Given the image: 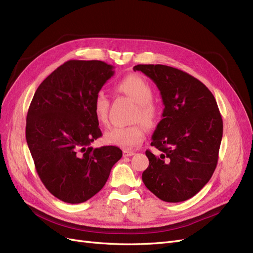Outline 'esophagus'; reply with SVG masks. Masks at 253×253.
Returning <instances> with one entry per match:
<instances>
[{"mask_svg":"<svg viewBox=\"0 0 253 253\" xmlns=\"http://www.w3.org/2000/svg\"><path fill=\"white\" fill-rule=\"evenodd\" d=\"M124 156L125 157H128V156H133L135 154L134 151H131V150H124Z\"/></svg>","mask_w":253,"mask_h":253,"instance_id":"34e87169","label":"esophagus"}]
</instances>
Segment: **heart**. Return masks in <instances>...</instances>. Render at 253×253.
<instances>
[{"instance_id":"1","label":"heart","mask_w":253,"mask_h":253,"mask_svg":"<svg viewBox=\"0 0 253 253\" xmlns=\"http://www.w3.org/2000/svg\"><path fill=\"white\" fill-rule=\"evenodd\" d=\"M118 89L138 104L133 121H140L149 128L154 127L158 121L159 109L152 100L154 94L149 82L138 75H129L118 83ZM109 110L110 98L103 90L97 91L93 100V111L99 122L108 124ZM104 140L120 148L132 149L144 140V128L139 124L113 127L105 133Z\"/></svg>"}]
</instances>
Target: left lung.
I'll return each instance as SVG.
<instances>
[{"label": "left lung", "mask_w": 253, "mask_h": 253, "mask_svg": "<svg viewBox=\"0 0 253 253\" xmlns=\"http://www.w3.org/2000/svg\"><path fill=\"white\" fill-rule=\"evenodd\" d=\"M133 70L157 85L165 109L152 136L158 156L145 151L149 167L142 181L168 203L197 194L215 170L223 137V119L213 94L186 72L162 64H138Z\"/></svg>", "instance_id": "obj_1"}]
</instances>
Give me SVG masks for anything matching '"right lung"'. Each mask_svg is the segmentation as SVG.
I'll list each match as a JSON object with an SVG mask.
<instances>
[{
  "mask_svg": "<svg viewBox=\"0 0 253 253\" xmlns=\"http://www.w3.org/2000/svg\"><path fill=\"white\" fill-rule=\"evenodd\" d=\"M113 68L98 60L67 61L40 84L29 105L25 133L36 171L64 203H84L97 194L122 156L115 145H90L102 136L94 97Z\"/></svg>",
  "mask_w": 253,
  "mask_h": 253,
  "instance_id": "1",
  "label": "right lung"
}]
</instances>
